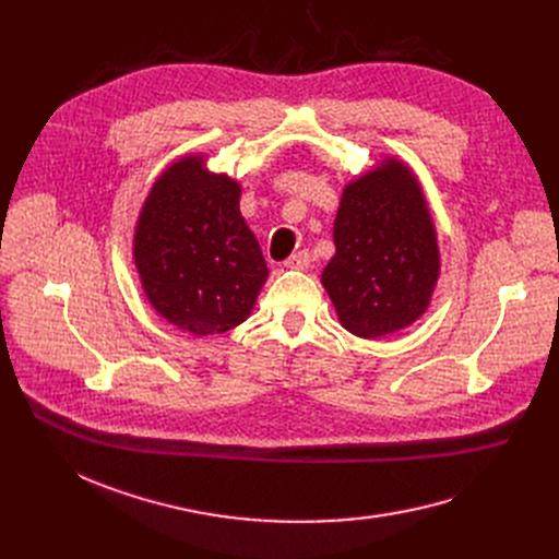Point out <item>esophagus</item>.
<instances>
[{
	"instance_id": "obj_1",
	"label": "esophagus",
	"mask_w": 559,
	"mask_h": 559,
	"mask_svg": "<svg viewBox=\"0 0 559 559\" xmlns=\"http://www.w3.org/2000/svg\"><path fill=\"white\" fill-rule=\"evenodd\" d=\"M308 264H310L308 251H297L285 260V267H289V270H308Z\"/></svg>"
}]
</instances>
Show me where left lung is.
Masks as SVG:
<instances>
[{
	"label": "left lung",
	"mask_w": 559,
	"mask_h": 559,
	"mask_svg": "<svg viewBox=\"0 0 559 559\" xmlns=\"http://www.w3.org/2000/svg\"><path fill=\"white\" fill-rule=\"evenodd\" d=\"M321 283L358 337L396 333L428 308L439 274L435 226L409 169L388 160L348 183Z\"/></svg>",
	"instance_id": "1"
}]
</instances>
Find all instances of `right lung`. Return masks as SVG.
<instances>
[{"label":"right lung","instance_id":"add662e5","mask_svg":"<svg viewBox=\"0 0 559 559\" xmlns=\"http://www.w3.org/2000/svg\"><path fill=\"white\" fill-rule=\"evenodd\" d=\"M133 255L152 306L192 335L242 324L267 281L240 215V186L192 156L174 163L146 197Z\"/></svg>","mask_w":559,"mask_h":559}]
</instances>
